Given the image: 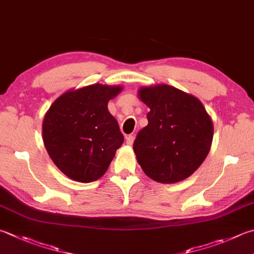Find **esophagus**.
<instances>
[{
	"mask_svg": "<svg viewBox=\"0 0 254 254\" xmlns=\"http://www.w3.org/2000/svg\"><path fill=\"white\" fill-rule=\"evenodd\" d=\"M133 140H135V137H133L132 135H128V136L126 137V143H127L128 146H131Z\"/></svg>",
	"mask_w": 254,
	"mask_h": 254,
	"instance_id": "obj_1",
	"label": "esophagus"
}]
</instances>
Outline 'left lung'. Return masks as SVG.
<instances>
[{
    "mask_svg": "<svg viewBox=\"0 0 254 254\" xmlns=\"http://www.w3.org/2000/svg\"><path fill=\"white\" fill-rule=\"evenodd\" d=\"M138 97L150 109L148 125L133 142L138 164L158 183L188 178L211 148V117L197 97L170 85L145 86L138 90Z\"/></svg>",
    "mask_w": 254,
    "mask_h": 254,
    "instance_id": "obj_1",
    "label": "left lung"
}]
</instances>
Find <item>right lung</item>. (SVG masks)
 I'll list each match as a JSON object with an SVG mask.
<instances>
[{"instance_id":"1","label":"right lung","mask_w":254,"mask_h":254,"mask_svg":"<svg viewBox=\"0 0 254 254\" xmlns=\"http://www.w3.org/2000/svg\"><path fill=\"white\" fill-rule=\"evenodd\" d=\"M123 86L93 84L70 89L52 104L43 121V141L55 166L69 179L92 183L107 171L124 136L108 112Z\"/></svg>"}]
</instances>
